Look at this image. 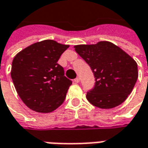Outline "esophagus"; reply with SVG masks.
I'll list each match as a JSON object with an SVG mask.
<instances>
[{"label":"esophagus","instance_id":"1","mask_svg":"<svg viewBox=\"0 0 148 148\" xmlns=\"http://www.w3.org/2000/svg\"><path fill=\"white\" fill-rule=\"evenodd\" d=\"M74 81L75 83H78V82H80V78H79V77H76V78H75Z\"/></svg>","mask_w":148,"mask_h":148}]
</instances>
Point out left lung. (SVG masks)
<instances>
[{
    "label": "left lung",
    "mask_w": 148,
    "mask_h": 148,
    "mask_svg": "<svg viewBox=\"0 0 148 148\" xmlns=\"http://www.w3.org/2000/svg\"><path fill=\"white\" fill-rule=\"evenodd\" d=\"M75 51L93 71L95 85L86 98L100 109H112L127 99L138 78L137 63L119 47L108 41L74 46Z\"/></svg>",
    "instance_id": "obj_1"
}]
</instances>
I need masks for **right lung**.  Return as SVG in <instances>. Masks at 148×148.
I'll return each mask as SVG.
<instances>
[{"label": "right lung", "mask_w": 148, "mask_h": 148, "mask_svg": "<svg viewBox=\"0 0 148 148\" xmlns=\"http://www.w3.org/2000/svg\"><path fill=\"white\" fill-rule=\"evenodd\" d=\"M69 45L51 39L36 42L13 58L11 77L23 102L33 111L47 113L61 106L72 82L58 63Z\"/></svg>", "instance_id": "obj_1"}]
</instances>
